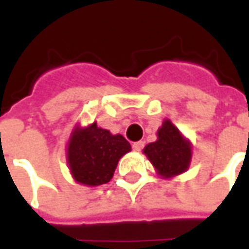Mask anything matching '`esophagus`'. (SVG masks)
I'll list each match as a JSON object with an SVG mask.
<instances>
[{
  "label": "esophagus",
  "instance_id": "34e87169",
  "mask_svg": "<svg viewBox=\"0 0 249 249\" xmlns=\"http://www.w3.org/2000/svg\"><path fill=\"white\" fill-rule=\"evenodd\" d=\"M132 146H133L134 152H141L143 148V142L142 141H137V142H134Z\"/></svg>",
  "mask_w": 249,
  "mask_h": 249
}]
</instances>
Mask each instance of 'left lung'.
<instances>
[{
    "label": "left lung",
    "mask_w": 249,
    "mask_h": 249,
    "mask_svg": "<svg viewBox=\"0 0 249 249\" xmlns=\"http://www.w3.org/2000/svg\"><path fill=\"white\" fill-rule=\"evenodd\" d=\"M157 141L148 143L143 154L156 167L158 176L171 178L185 173L191 161V143L170 120H165L157 132Z\"/></svg>",
    "instance_id": "1"
}]
</instances>
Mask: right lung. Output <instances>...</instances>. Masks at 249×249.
Wrapping results in <instances>:
<instances>
[{
  "mask_svg": "<svg viewBox=\"0 0 249 249\" xmlns=\"http://www.w3.org/2000/svg\"><path fill=\"white\" fill-rule=\"evenodd\" d=\"M130 143L121 134H112L96 123L75 126L67 145V162L73 179L86 186L108 183L117 162L130 152Z\"/></svg>",
  "mask_w": 249,
  "mask_h": 249,
  "instance_id": "1",
  "label": "right lung"
}]
</instances>
